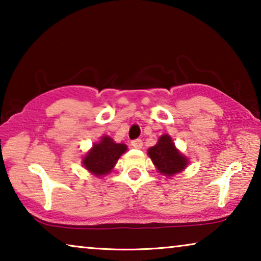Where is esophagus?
Masks as SVG:
<instances>
[{
    "mask_svg": "<svg viewBox=\"0 0 261 261\" xmlns=\"http://www.w3.org/2000/svg\"><path fill=\"white\" fill-rule=\"evenodd\" d=\"M132 146H133L134 148H138V149L142 148V140L141 139H135V140L132 141Z\"/></svg>",
    "mask_w": 261,
    "mask_h": 261,
    "instance_id": "34e87169",
    "label": "esophagus"
}]
</instances>
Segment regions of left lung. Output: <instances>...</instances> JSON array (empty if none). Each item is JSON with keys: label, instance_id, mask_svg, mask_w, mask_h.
<instances>
[{"label": "left lung", "instance_id": "left-lung-1", "mask_svg": "<svg viewBox=\"0 0 261 261\" xmlns=\"http://www.w3.org/2000/svg\"><path fill=\"white\" fill-rule=\"evenodd\" d=\"M148 155L159 172L169 177L183 171L188 165V159L174 147L169 135H162L158 144L148 149Z\"/></svg>", "mask_w": 261, "mask_h": 261}]
</instances>
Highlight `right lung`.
Masks as SVG:
<instances>
[{"label":"right lung","instance_id":"right-lung-1","mask_svg":"<svg viewBox=\"0 0 261 261\" xmlns=\"http://www.w3.org/2000/svg\"><path fill=\"white\" fill-rule=\"evenodd\" d=\"M126 145L115 144L113 139L103 137L98 144H94L88 154L84 156L83 165L96 176H103L113 170L117 159L126 152Z\"/></svg>","mask_w":261,"mask_h":261}]
</instances>
